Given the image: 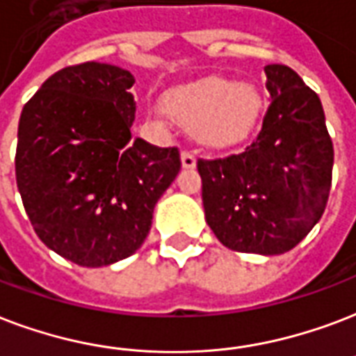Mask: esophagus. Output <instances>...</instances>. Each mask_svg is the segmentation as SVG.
Returning a JSON list of instances; mask_svg holds the SVG:
<instances>
[{
	"label": "esophagus",
	"instance_id": "obj_1",
	"mask_svg": "<svg viewBox=\"0 0 356 356\" xmlns=\"http://www.w3.org/2000/svg\"><path fill=\"white\" fill-rule=\"evenodd\" d=\"M181 162H183L184 170H194L196 168V156L192 151H183L181 153Z\"/></svg>",
	"mask_w": 356,
	"mask_h": 356
}]
</instances>
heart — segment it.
I'll return each mask as SVG.
<instances>
[{"instance_id":"heart-1","label":"heart","mask_w":356,"mask_h":356,"mask_svg":"<svg viewBox=\"0 0 356 356\" xmlns=\"http://www.w3.org/2000/svg\"><path fill=\"white\" fill-rule=\"evenodd\" d=\"M164 108L175 121L194 127L200 142L211 147H232L256 129L261 95L252 83L207 78L170 91Z\"/></svg>"}]
</instances>
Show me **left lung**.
<instances>
[{"label": "left lung", "mask_w": 356, "mask_h": 356, "mask_svg": "<svg viewBox=\"0 0 356 356\" xmlns=\"http://www.w3.org/2000/svg\"><path fill=\"white\" fill-rule=\"evenodd\" d=\"M270 104L243 153L197 160L205 220L229 250L278 256L327 207L334 149L316 91L286 65H267Z\"/></svg>", "instance_id": "left-lung-1"}]
</instances>
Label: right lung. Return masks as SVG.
I'll list each match as a JSON object with an SVG mask.
<instances>
[{"label": "right lung", "instance_id": "1", "mask_svg": "<svg viewBox=\"0 0 356 356\" xmlns=\"http://www.w3.org/2000/svg\"><path fill=\"white\" fill-rule=\"evenodd\" d=\"M134 76L115 65L58 70L18 123L16 184L35 233L80 267L132 256L181 170L177 147L132 138Z\"/></svg>", "mask_w": 356, "mask_h": 356}]
</instances>
